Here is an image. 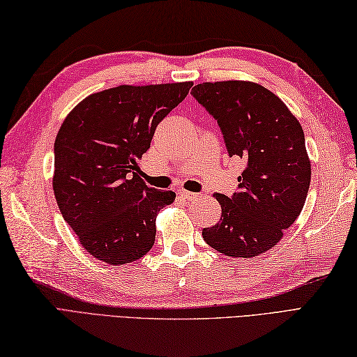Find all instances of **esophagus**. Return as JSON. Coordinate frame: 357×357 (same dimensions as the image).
Instances as JSON below:
<instances>
[{
	"label": "esophagus",
	"mask_w": 357,
	"mask_h": 357,
	"mask_svg": "<svg viewBox=\"0 0 357 357\" xmlns=\"http://www.w3.org/2000/svg\"><path fill=\"white\" fill-rule=\"evenodd\" d=\"M180 197L185 198V199H189V202H194V199L198 198V194H194V192H188V190H180Z\"/></svg>",
	"instance_id": "1"
}]
</instances>
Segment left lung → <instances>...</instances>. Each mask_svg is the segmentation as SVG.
I'll list each match as a JSON object with an SVG mask.
<instances>
[{"mask_svg":"<svg viewBox=\"0 0 357 357\" xmlns=\"http://www.w3.org/2000/svg\"><path fill=\"white\" fill-rule=\"evenodd\" d=\"M190 93L216 119L230 158L244 163L236 192L215 194L221 220L203 229V239L225 256L262 255L306 202L310 162L303 128L286 104L257 83H202Z\"/></svg>","mask_w":357,"mask_h":357,"instance_id":"1","label":"left lung"}]
</instances>
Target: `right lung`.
I'll use <instances>...</instances> for the list:
<instances>
[{"label": "right lung", "instance_id": "add662e5", "mask_svg": "<svg viewBox=\"0 0 357 357\" xmlns=\"http://www.w3.org/2000/svg\"><path fill=\"white\" fill-rule=\"evenodd\" d=\"M190 86H118L92 93L60 127L54 142L56 202L95 259L124 265L153 248L155 216L176 194L146 186L137 160Z\"/></svg>", "mask_w": 357, "mask_h": 357}]
</instances>
